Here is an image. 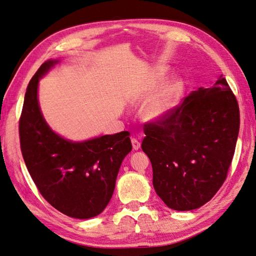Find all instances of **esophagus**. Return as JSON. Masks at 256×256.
<instances>
[{
	"mask_svg": "<svg viewBox=\"0 0 256 256\" xmlns=\"http://www.w3.org/2000/svg\"><path fill=\"white\" fill-rule=\"evenodd\" d=\"M132 148H134V150H138V149H140V142H138L137 139L136 138H132Z\"/></svg>",
	"mask_w": 256,
	"mask_h": 256,
	"instance_id": "esophagus-1",
	"label": "esophagus"
}]
</instances>
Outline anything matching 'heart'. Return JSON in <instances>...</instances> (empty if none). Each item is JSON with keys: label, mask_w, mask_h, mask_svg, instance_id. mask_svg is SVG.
<instances>
[{"label": "heart", "mask_w": 256, "mask_h": 256, "mask_svg": "<svg viewBox=\"0 0 256 256\" xmlns=\"http://www.w3.org/2000/svg\"><path fill=\"white\" fill-rule=\"evenodd\" d=\"M164 75V70L160 68L156 70L152 85H151L148 92H142V95L138 96V98L144 99L146 97H148L150 95V92L154 90V88L157 86L158 80H161ZM179 90H180L179 80H174L170 82H168V84L162 88V90H161L154 99H151L147 105L142 108V116L144 120L154 122V120H158L160 118H162L166 114V112L171 108V106L174 105V102L176 95H178Z\"/></svg>", "instance_id": "heart-1"}]
</instances>
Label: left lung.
<instances>
[{
  "mask_svg": "<svg viewBox=\"0 0 256 256\" xmlns=\"http://www.w3.org/2000/svg\"><path fill=\"white\" fill-rule=\"evenodd\" d=\"M240 129L236 97L222 75L158 120L144 124L142 148L152 184L166 206L189 211L210 201L226 181Z\"/></svg>",
  "mask_w": 256,
  "mask_h": 256,
  "instance_id": "left-lung-1",
  "label": "left lung"
}]
</instances>
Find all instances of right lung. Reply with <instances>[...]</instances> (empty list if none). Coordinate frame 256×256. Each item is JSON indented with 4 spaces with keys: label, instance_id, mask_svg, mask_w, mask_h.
<instances>
[{
    "label": "right lung",
    "instance_id": "right-lung-1",
    "mask_svg": "<svg viewBox=\"0 0 256 256\" xmlns=\"http://www.w3.org/2000/svg\"><path fill=\"white\" fill-rule=\"evenodd\" d=\"M57 62L42 64L26 90L18 124L20 151L36 188L52 206L72 218H90L110 201L119 168L132 146L128 132L72 142L48 127L38 87Z\"/></svg>",
    "mask_w": 256,
    "mask_h": 256
}]
</instances>
